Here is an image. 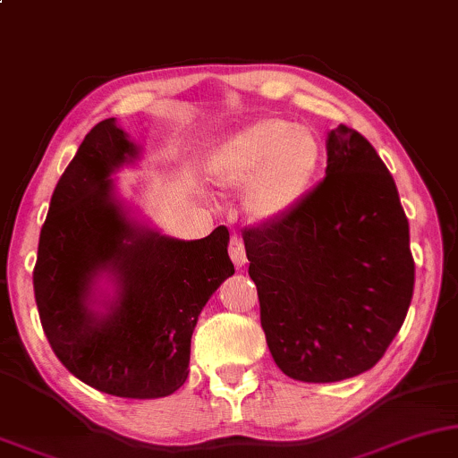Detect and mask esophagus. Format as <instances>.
Segmentation results:
<instances>
[{"label": "esophagus", "mask_w": 458, "mask_h": 458, "mask_svg": "<svg viewBox=\"0 0 458 458\" xmlns=\"http://www.w3.org/2000/svg\"><path fill=\"white\" fill-rule=\"evenodd\" d=\"M228 251H230V258H233V261H234V266L236 267H242L245 266V261H247V253H245V245H242V239H241V234H233L230 236V247H228Z\"/></svg>", "instance_id": "obj_1"}]
</instances>
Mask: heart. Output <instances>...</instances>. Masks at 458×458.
Wrapping results in <instances>:
<instances>
[{
	"label": "heart",
	"mask_w": 458,
	"mask_h": 458,
	"mask_svg": "<svg viewBox=\"0 0 458 458\" xmlns=\"http://www.w3.org/2000/svg\"><path fill=\"white\" fill-rule=\"evenodd\" d=\"M322 144L310 127L270 117L242 127L213 152L211 178L224 188L247 191V209L258 219L283 216L314 184Z\"/></svg>",
	"instance_id": "1"
}]
</instances>
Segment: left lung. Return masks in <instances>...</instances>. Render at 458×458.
I'll use <instances>...</instances> for the list:
<instances>
[{
	"mask_svg": "<svg viewBox=\"0 0 458 458\" xmlns=\"http://www.w3.org/2000/svg\"><path fill=\"white\" fill-rule=\"evenodd\" d=\"M325 174L295 207L242 233L267 347L278 369L303 383L373 369L414 289L408 219L373 144L335 127Z\"/></svg>",
	"mask_w": 458,
	"mask_h": 458,
	"instance_id": "left-lung-1",
	"label": "left lung"
}]
</instances>
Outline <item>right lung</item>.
Here are the masks:
<instances>
[{"mask_svg": "<svg viewBox=\"0 0 458 458\" xmlns=\"http://www.w3.org/2000/svg\"><path fill=\"white\" fill-rule=\"evenodd\" d=\"M136 155L114 119L91 127L54 188L33 289L46 337L69 373L102 394L152 400L184 386L200 310L234 266L225 225L175 241L127 222L108 175ZM102 269L118 276L120 300L96 317L87 295Z\"/></svg>", "mask_w": 458, "mask_h": 458, "instance_id": "1", "label": "right lung"}]
</instances>
